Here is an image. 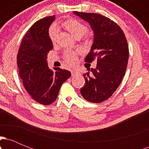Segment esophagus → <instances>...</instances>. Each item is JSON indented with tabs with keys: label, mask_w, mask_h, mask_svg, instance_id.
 Masks as SVG:
<instances>
[{
	"label": "esophagus",
	"mask_w": 149,
	"mask_h": 149,
	"mask_svg": "<svg viewBox=\"0 0 149 149\" xmlns=\"http://www.w3.org/2000/svg\"><path fill=\"white\" fill-rule=\"evenodd\" d=\"M78 74H79V73H78L77 71H76V70H72V71H71V75H72V77H76L78 76Z\"/></svg>",
	"instance_id": "obj_1"
}]
</instances>
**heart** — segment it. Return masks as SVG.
I'll return each instance as SVG.
<instances>
[{
	"label": "heart",
	"mask_w": 149,
	"mask_h": 149,
	"mask_svg": "<svg viewBox=\"0 0 149 149\" xmlns=\"http://www.w3.org/2000/svg\"><path fill=\"white\" fill-rule=\"evenodd\" d=\"M62 25L66 30L69 31L70 33L76 38H78L82 36H84L85 39H88L90 38V34L86 33L88 30L87 26L79 20L76 19H69L63 22ZM57 34L58 30L57 27L52 26L49 28V36L52 42H55L57 40ZM64 59L68 64L71 65L75 64L78 60V52L71 50V49H66L64 53Z\"/></svg>",
	"instance_id": "b5f03b06"
}]
</instances>
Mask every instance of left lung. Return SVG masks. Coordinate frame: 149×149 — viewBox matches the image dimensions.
I'll list each match as a JSON object with an SVG mask.
<instances>
[{
  "label": "left lung",
  "instance_id": "8db88e82",
  "mask_svg": "<svg viewBox=\"0 0 149 149\" xmlns=\"http://www.w3.org/2000/svg\"><path fill=\"white\" fill-rule=\"evenodd\" d=\"M88 22L94 31V42L85 62L97 61L96 69L83 75L85 80L80 93L85 100L101 103L117 90L125 74L129 48L125 36L116 22L97 13L74 12Z\"/></svg>",
  "mask_w": 149,
  "mask_h": 149
}]
</instances>
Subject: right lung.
<instances>
[{
  "mask_svg": "<svg viewBox=\"0 0 149 149\" xmlns=\"http://www.w3.org/2000/svg\"><path fill=\"white\" fill-rule=\"evenodd\" d=\"M54 15L34 23L22 39L17 53V66L24 86L38 103L49 105L56 100L61 85L71 76L60 68L49 69L47 55L53 45L49 27Z\"/></svg>",
  "mask_w": 149,
  "mask_h": 149,
  "instance_id": "obj_1",
  "label": "right lung"
}]
</instances>
